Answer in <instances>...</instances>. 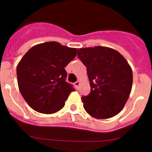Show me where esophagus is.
Masks as SVG:
<instances>
[{
	"label": "esophagus",
	"mask_w": 152,
	"mask_h": 152,
	"mask_svg": "<svg viewBox=\"0 0 152 152\" xmlns=\"http://www.w3.org/2000/svg\"><path fill=\"white\" fill-rule=\"evenodd\" d=\"M74 85H75V86H76V88H79V85H80V82H79V81H77V82H76L74 83Z\"/></svg>",
	"instance_id": "1"
}]
</instances>
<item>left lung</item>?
Here are the masks:
<instances>
[{"mask_svg":"<svg viewBox=\"0 0 152 152\" xmlns=\"http://www.w3.org/2000/svg\"><path fill=\"white\" fill-rule=\"evenodd\" d=\"M78 57L87 67L90 93L82 98L87 113L97 119L118 114L132 87V70L116 50L104 46L78 49Z\"/></svg>","mask_w":152,"mask_h":152,"instance_id":"8db88e82","label":"left lung"}]
</instances>
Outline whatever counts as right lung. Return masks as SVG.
<instances>
[{
    "instance_id": "1",
    "label": "right lung",
    "mask_w": 152,
    "mask_h": 152,
    "mask_svg": "<svg viewBox=\"0 0 152 152\" xmlns=\"http://www.w3.org/2000/svg\"><path fill=\"white\" fill-rule=\"evenodd\" d=\"M77 54V49L47 42L34 45L17 67L20 92L35 111L52 114L65 106L73 86L67 83L65 67Z\"/></svg>"
}]
</instances>
